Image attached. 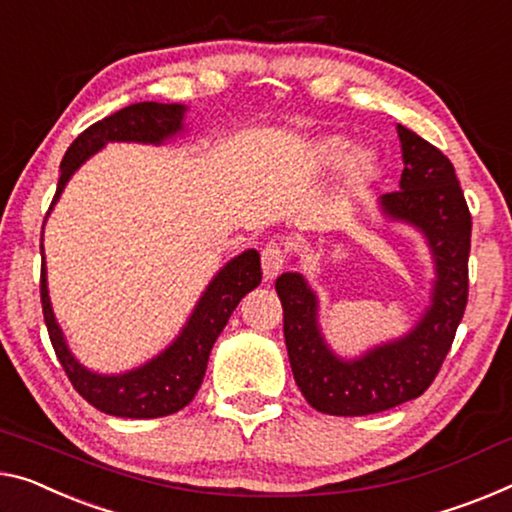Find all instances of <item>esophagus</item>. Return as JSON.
I'll return each instance as SVG.
<instances>
[{"mask_svg": "<svg viewBox=\"0 0 512 512\" xmlns=\"http://www.w3.org/2000/svg\"><path fill=\"white\" fill-rule=\"evenodd\" d=\"M283 263H286V251L279 242H267L261 251V265L265 279H274L281 272Z\"/></svg>", "mask_w": 512, "mask_h": 512, "instance_id": "34e87169", "label": "esophagus"}]
</instances>
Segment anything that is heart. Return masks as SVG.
<instances>
[{"instance_id":"heart-1","label":"heart","mask_w":512,"mask_h":512,"mask_svg":"<svg viewBox=\"0 0 512 512\" xmlns=\"http://www.w3.org/2000/svg\"><path fill=\"white\" fill-rule=\"evenodd\" d=\"M350 153V141L343 137H320L309 146V162L313 169H332L338 167ZM377 169V160L371 151H357L350 155L345 164V183L361 185L371 178Z\"/></svg>"}]
</instances>
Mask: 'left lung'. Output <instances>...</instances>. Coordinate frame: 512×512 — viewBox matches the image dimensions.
<instances>
[{
	"label": "left lung",
	"mask_w": 512,
	"mask_h": 512,
	"mask_svg": "<svg viewBox=\"0 0 512 512\" xmlns=\"http://www.w3.org/2000/svg\"><path fill=\"white\" fill-rule=\"evenodd\" d=\"M403 148L400 190L384 194L380 208L393 222L426 235L435 258L430 306L412 332L375 345L357 359L336 357L318 325V297L297 272L274 283L283 306V336L302 396L322 414H377L419 398L451 350L469 295L471 215L448 157L398 125Z\"/></svg>",
	"instance_id": "left-lung-1"
}]
</instances>
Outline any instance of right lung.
<instances>
[{
	"label": "right lung",
	"instance_id": "add662e5",
	"mask_svg": "<svg viewBox=\"0 0 512 512\" xmlns=\"http://www.w3.org/2000/svg\"><path fill=\"white\" fill-rule=\"evenodd\" d=\"M185 105H162V102H137L123 107L107 119L93 123L77 137L61 160V176L52 206L64 192L70 176L75 174L93 153H98L109 141H139V144H162L178 132H183ZM50 206V210H52ZM43 256V245H41ZM261 256L256 249L231 258L215 279L208 283L206 293L194 306L190 320L176 341L160 355L121 375H100L84 368L68 350L64 332L54 318L50 295H47L45 256L41 263V304L50 334L52 348L64 366L75 391L96 410L123 416V419H157L174 414L192 403L206 375L208 357L217 336L229 322L235 306L249 290L261 283Z\"/></svg>",
	"mask_w": 512,
	"mask_h": 512
}]
</instances>
